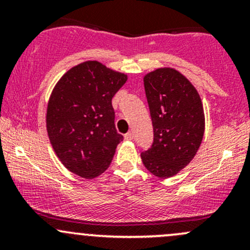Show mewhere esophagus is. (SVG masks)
I'll return each mask as SVG.
<instances>
[{"mask_svg": "<svg viewBox=\"0 0 250 250\" xmlns=\"http://www.w3.org/2000/svg\"><path fill=\"white\" fill-rule=\"evenodd\" d=\"M134 139V135H133V133H130V131H129V133H127L125 135V141H131V140Z\"/></svg>", "mask_w": 250, "mask_h": 250, "instance_id": "esophagus-1", "label": "esophagus"}]
</instances>
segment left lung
<instances>
[{
    "label": "left lung",
    "instance_id": "left-lung-1",
    "mask_svg": "<svg viewBox=\"0 0 250 250\" xmlns=\"http://www.w3.org/2000/svg\"><path fill=\"white\" fill-rule=\"evenodd\" d=\"M154 128L151 148L141 153L142 163L161 179L187 167L205 134V111L193 83L174 68H157L143 77Z\"/></svg>",
    "mask_w": 250,
    "mask_h": 250
}]
</instances>
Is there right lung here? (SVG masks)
Segmentation results:
<instances>
[{"instance_id":"add662e5","label":"right lung","mask_w":250,"mask_h":250,"mask_svg":"<svg viewBox=\"0 0 250 250\" xmlns=\"http://www.w3.org/2000/svg\"><path fill=\"white\" fill-rule=\"evenodd\" d=\"M125 74L99 61L70 68L57 81L47 105V133L68 170L95 179L107 170L123 140L115 128L111 99L127 82Z\"/></svg>"}]
</instances>
